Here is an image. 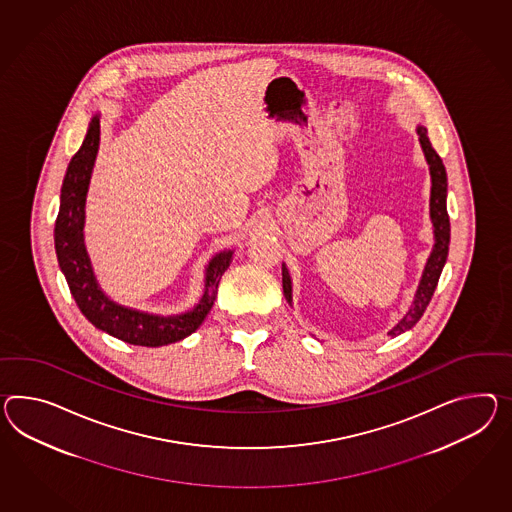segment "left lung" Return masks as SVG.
<instances>
[{"label":"left lung","instance_id":"left-lung-1","mask_svg":"<svg viewBox=\"0 0 512 512\" xmlns=\"http://www.w3.org/2000/svg\"><path fill=\"white\" fill-rule=\"evenodd\" d=\"M416 133L420 146L424 151L425 161L429 166V175H431V196H429V218L433 225V250L427 257L424 272L420 277V283L416 288L414 300H412L409 311L405 312V316L394 325L388 335L390 337H398L401 333L409 331L416 322L422 318L429 301L433 298V292L437 288L438 277L442 274V268L448 259L449 250V216L446 209V198H448V175L446 168L442 164V159L438 157L437 151L433 150L429 138H427V129L424 125H416ZM283 294L288 305L292 307V277L288 274L287 264L283 262Z\"/></svg>","mask_w":512,"mask_h":512}]
</instances>
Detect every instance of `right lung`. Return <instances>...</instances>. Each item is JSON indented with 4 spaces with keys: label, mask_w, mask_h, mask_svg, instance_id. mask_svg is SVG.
I'll return each instance as SVG.
<instances>
[{
    "label": "right lung",
    "mask_w": 512,
    "mask_h": 512,
    "mask_svg": "<svg viewBox=\"0 0 512 512\" xmlns=\"http://www.w3.org/2000/svg\"><path fill=\"white\" fill-rule=\"evenodd\" d=\"M100 118V113L92 116L87 137L72 157L64 175L61 207L55 222V251L59 266L79 311L94 327L133 346H168L190 337L203 324L216 300L220 279L233 261L235 251L224 250L212 255L211 261L205 266L203 294L190 311L155 314L111 300L96 279L83 231L90 177L100 150Z\"/></svg>",
    "instance_id": "obj_1"
}]
</instances>
